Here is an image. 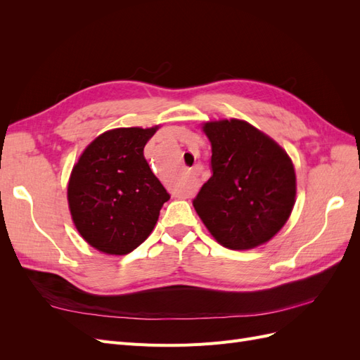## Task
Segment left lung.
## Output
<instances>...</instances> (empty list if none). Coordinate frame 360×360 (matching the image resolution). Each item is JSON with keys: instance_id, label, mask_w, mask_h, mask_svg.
<instances>
[{"instance_id": "left-lung-1", "label": "left lung", "mask_w": 360, "mask_h": 360, "mask_svg": "<svg viewBox=\"0 0 360 360\" xmlns=\"http://www.w3.org/2000/svg\"><path fill=\"white\" fill-rule=\"evenodd\" d=\"M212 143V177L193 207L222 246L252 249L285 225L296 201L292 162L274 139L243 120L202 126Z\"/></svg>"}]
</instances>
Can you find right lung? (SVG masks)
Returning a JSON list of instances; mask_svg holds the SVG:
<instances>
[{
    "mask_svg": "<svg viewBox=\"0 0 360 360\" xmlns=\"http://www.w3.org/2000/svg\"><path fill=\"white\" fill-rule=\"evenodd\" d=\"M158 127L108 130L84 150L72 169L68 200L73 224L101 252H132L153 231L169 200L144 158Z\"/></svg>",
    "mask_w": 360,
    "mask_h": 360,
    "instance_id": "1",
    "label": "right lung"
}]
</instances>
